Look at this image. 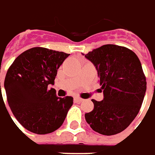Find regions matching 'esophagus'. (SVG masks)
I'll return each mask as SVG.
<instances>
[{
	"label": "esophagus",
	"instance_id": "34e87169",
	"mask_svg": "<svg viewBox=\"0 0 155 155\" xmlns=\"http://www.w3.org/2000/svg\"><path fill=\"white\" fill-rule=\"evenodd\" d=\"M75 100L77 101V102H79V103H81V102H83V98H81V97H76Z\"/></svg>",
	"mask_w": 155,
	"mask_h": 155
}]
</instances>
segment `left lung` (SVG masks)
Segmentation results:
<instances>
[{
    "mask_svg": "<svg viewBox=\"0 0 155 155\" xmlns=\"http://www.w3.org/2000/svg\"><path fill=\"white\" fill-rule=\"evenodd\" d=\"M85 58L95 66L104 90V100H92L94 108L85 114L87 123L104 135L121 133L139 114L145 95L141 62L130 49L113 44L93 49Z\"/></svg>",
    "mask_w": 155,
    "mask_h": 155,
    "instance_id": "obj_1",
    "label": "left lung"
}]
</instances>
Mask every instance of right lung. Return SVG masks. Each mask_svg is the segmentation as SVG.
<instances>
[{
    "label": "right lung",
    "mask_w": 155,
    "mask_h": 155,
    "mask_svg": "<svg viewBox=\"0 0 155 155\" xmlns=\"http://www.w3.org/2000/svg\"><path fill=\"white\" fill-rule=\"evenodd\" d=\"M70 54L32 48L20 54L5 75L4 87L10 108L24 128L37 134L59 128L73 97H58L54 88L58 69Z\"/></svg>",
    "instance_id": "obj_1"
}]
</instances>
